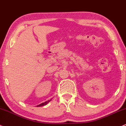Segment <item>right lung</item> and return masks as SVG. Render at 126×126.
I'll use <instances>...</instances> for the list:
<instances>
[{"mask_svg":"<svg viewBox=\"0 0 126 126\" xmlns=\"http://www.w3.org/2000/svg\"><path fill=\"white\" fill-rule=\"evenodd\" d=\"M51 100V99L50 100H47V101L44 102V103H41V104L39 105H38L37 106H38V107H40V106H44V105H46L48 104V103H49V102H50Z\"/></svg>","mask_w":126,"mask_h":126,"instance_id":"add662e5","label":"right lung"}]
</instances>
